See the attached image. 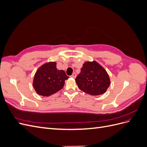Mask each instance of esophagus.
Listing matches in <instances>:
<instances>
[{"mask_svg": "<svg viewBox=\"0 0 147 147\" xmlns=\"http://www.w3.org/2000/svg\"><path fill=\"white\" fill-rule=\"evenodd\" d=\"M76 76H77V75H76V74H75V73H73V74H72V75H71V77H72V78H75V77H76Z\"/></svg>", "mask_w": 147, "mask_h": 147, "instance_id": "esophagus-1", "label": "esophagus"}]
</instances>
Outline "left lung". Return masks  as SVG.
<instances>
[{
  "label": "left lung",
  "instance_id": "left-lung-1",
  "mask_svg": "<svg viewBox=\"0 0 147 147\" xmlns=\"http://www.w3.org/2000/svg\"><path fill=\"white\" fill-rule=\"evenodd\" d=\"M75 80L80 90L91 96L104 94L110 84L107 71L95 61L85 62Z\"/></svg>",
  "mask_w": 147,
  "mask_h": 147
}]
</instances>
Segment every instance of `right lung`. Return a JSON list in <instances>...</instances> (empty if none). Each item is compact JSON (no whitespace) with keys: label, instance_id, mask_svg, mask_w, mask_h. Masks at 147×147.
<instances>
[{"label":"right lung","instance_id":"1","mask_svg":"<svg viewBox=\"0 0 147 147\" xmlns=\"http://www.w3.org/2000/svg\"><path fill=\"white\" fill-rule=\"evenodd\" d=\"M69 78L64 70L56 68V62H48L36 71L33 87L38 94L48 97L61 90Z\"/></svg>","mask_w":147,"mask_h":147}]
</instances>
